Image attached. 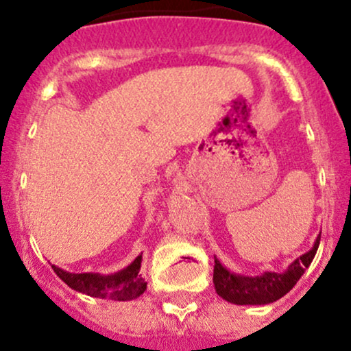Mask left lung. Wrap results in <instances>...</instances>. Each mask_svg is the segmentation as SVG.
Masks as SVG:
<instances>
[{
  "mask_svg": "<svg viewBox=\"0 0 351 351\" xmlns=\"http://www.w3.org/2000/svg\"><path fill=\"white\" fill-rule=\"evenodd\" d=\"M318 244H320V234L317 236L312 249L292 261L284 272L265 271L261 276H244V274L229 271L215 256L213 284H215L216 293L221 299L236 305L272 304L292 291L293 285L304 276L305 269L312 264L315 257Z\"/></svg>",
  "mask_w": 351,
  "mask_h": 351,
  "instance_id": "8db88e82",
  "label": "left lung"
}]
</instances>
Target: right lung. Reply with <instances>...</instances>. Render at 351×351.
I'll return each instance as SVG.
<instances>
[{"mask_svg":"<svg viewBox=\"0 0 351 351\" xmlns=\"http://www.w3.org/2000/svg\"><path fill=\"white\" fill-rule=\"evenodd\" d=\"M142 254L136 256L127 267L114 274L99 272H67L64 269L52 264V269L58 274L60 280L66 282L71 289L80 293H86L99 299H110L119 302L134 300L147 291V280L143 279L140 267H142Z\"/></svg>","mask_w":351,"mask_h":351,"instance_id":"add662e5","label":"right lung"}]
</instances>
